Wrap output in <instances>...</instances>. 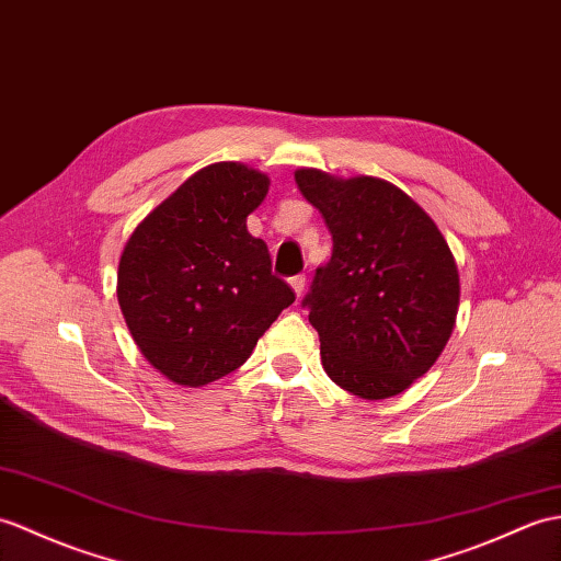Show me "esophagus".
Segmentation results:
<instances>
[{"label": "esophagus", "mask_w": 561, "mask_h": 561, "mask_svg": "<svg viewBox=\"0 0 561 561\" xmlns=\"http://www.w3.org/2000/svg\"><path fill=\"white\" fill-rule=\"evenodd\" d=\"M289 284H291V289L296 291V296H301V294H304V289H306V275H296V277H291V279H289Z\"/></svg>", "instance_id": "obj_1"}]
</instances>
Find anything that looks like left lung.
I'll return each mask as SVG.
<instances>
[{"label":"left lung","mask_w":561,"mask_h":561,"mask_svg":"<svg viewBox=\"0 0 561 561\" xmlns=\"http://www.w3.org/2000/svg\"><path fill=\"white\" fill-rule=\"evenodd\" d=\"M332 233L304 308L320 334L322 368L346 392L387 399L425 375L459 310V270L419 203L375 176L294 174Z\"/></svg>","instance_id":"left-lung-1"}]
</instances>
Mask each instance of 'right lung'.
<instances>
[{
  "mask_svg": "<svg viewBox=\"0 0 561 561\" xmlns=\"http://www.w3.org/2000/svg\"><path fill=\"white\" fill-rule=\"evenodd\" d=\"M270 179L239 162L188 176L134 229L116 298L140 354L167 380L215 382L243 366L296 294L245 227Z\"/></svg>",
  "mask_w": 561,
  "mask_h": 561,
  "instance_id": "1",
  "label": "right lung"
}]
</instances>
